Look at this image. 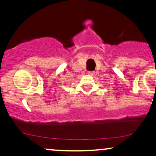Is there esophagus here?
<instances>
[{"instance_id":"esophagus-1","label":"esophagus","mask_w":156,"mask_h":156,"mask_svg":"<svg viewBox=\"0 0 156 156\" xmlns=\"http://www.w3.org/2000/svg\"><path fill=\"white\" fill-rule=\"evenodd\" d=\"M94 73H94V71H93V72H88V74L90 75V76H94Z\"/></svg>"}]
</instances>
